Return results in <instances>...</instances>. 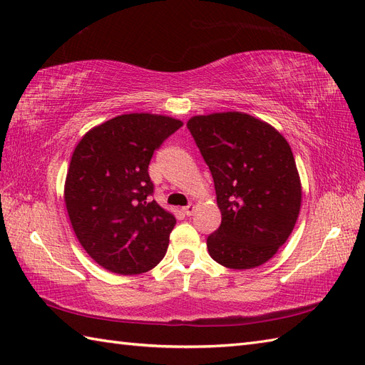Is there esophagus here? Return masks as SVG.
<instances>
[{
	"instance_id": "34e87169",
	"label": "esophagus",
	"mask_w": 365,
	"mask_h": 365,
	"mask_svg": "<svg viewBox=\"0 0 365 365\" xmlns=\"http://www.w3.org/2000/svg\"><path fill=\"white\" fill-rule=\"evenodd\" d=\"M195 210H196V205H195V204H190V205L182 208V212H183L185 215H187V216H191L192 213H195Z\"/></svg>"
}]
</instances>
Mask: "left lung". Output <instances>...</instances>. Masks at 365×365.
<instances>
[{"label": "left lung", "mask_w": 365, "mask_h": 365, "mask_svg": "<svg viewBox=\"0 0 365 365\" xmlns=\"http://www.w3.org/2000/svg\"><path fill=\"white\" fill-rule=\"evenodd\" d=\"M208 169L221 226L207 238L222 267L250 269L268 262L290 237L301 207V182L285 138L269 123L229 111L187 123Z\"/></svg>", "instance_id": "left-lung-1"}]
</instances>
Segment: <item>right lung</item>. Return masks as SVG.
I'll return each instance as SVG.
<instances>
[{"mask_svg":"<svg viewBox=\"0 0 365 365\" xmlns=\"http://www.w3.org/2000/svg\"><path fill=\"white\" fill-rule=\"evenodd\" d=\"M182 125L168 115L122 114L75 147L64 188L68 218L84 251L111 273L141 274L165 257L175 218L150 197L149 163Z\"/></svg>","mask_w":365,"mask_h":365,"instance_id":"1","label":"right lung"}]
</instances>
